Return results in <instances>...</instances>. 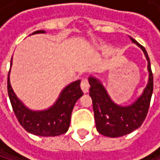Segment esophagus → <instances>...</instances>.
Listing matches in <instances>:
<instances>
[{"label": "esophagus", "instance_id": "34e87169", "mask_svg": "<svg viewBox=\"0 0 160 160\" xmlns=\"http://www.w3.org/2000/svg\"><path fill=\"white\" fill-rule=\"evenodd\" d=\"M81 88H82V90L83 91V93H87V92L89 91V83H88L87 78H83L82 81Z\"/></svg>", "mask_w": 160, "mask_h": 160}]
</instances>
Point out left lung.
Instances as JSON below:
<instances>
[{"label":"left lung","mask_w":160,"mask_h":160,"mask_svg":"<svg viewBox=\"0 0 160 160\" xmlns=\"http://www.w3.org/2000/svg\"><path fill=\"white\" fill-rule=\"evenodd\" d=\"M130 38L132 43L142 50L148 62V82L138 98L131 104L121 106L111 99L108 90L98 78L93 75H90L88 78L90 84L89 95L93 103L97 131L108 137H121L132 132L142 125L147 116L152 94L153 78L147 51L132 37L130 36Z\"/></svg>","instance_id":"1"}]
</instances>
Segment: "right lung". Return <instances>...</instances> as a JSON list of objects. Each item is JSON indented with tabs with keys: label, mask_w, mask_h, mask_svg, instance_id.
<instances>
[{
	"label": "right lung",
	"mask_w": 160,
	"mask_h": 160,
	"mask_svg": "<svg viewBox=\"0 0 160 160\" xmlns=\"http://www.w3.org/2000/svg\"><path fill=\"white\" fill-rule=\"evenodd\" d=\"M46 33L45 30H36L32 34ZM12 66V58L10 61ZM10 71L8 78V92L13 111L25 130L38 136H58L68 131L71 114L75 103L83 93L81 89V79L66 85L52 106L46 109L33 110L17 97L10 84Z\"/></svg>",
	"instance_id": "1"
}]
</instances>
